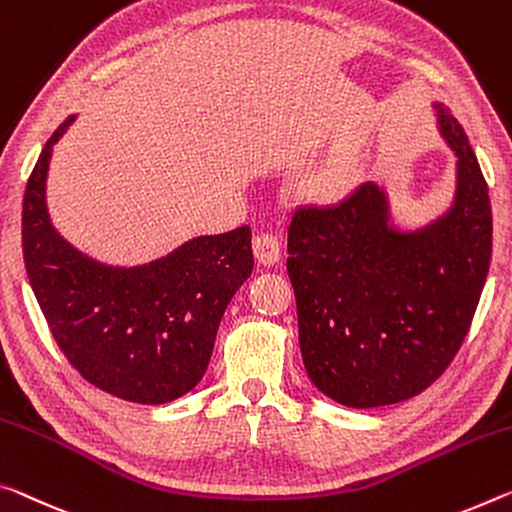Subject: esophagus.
<instances>
[{"mask_svg":"<svg viewBox=\"0 0 512 512\" xmlns=\"http://www.w3.org/2000/svg\"><path fill=\"white\" fill-rule=\"evenodd\" d=\"M253 253L257 257L259 264L264 266H273L280 259V241L275 234L269 232H259L253 239Z\"/></svg>","mask_w":512,"mask_h":512,"instance_id":"1","label":"esophagus"}]
</instances>
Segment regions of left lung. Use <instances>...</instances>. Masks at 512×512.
Returning a JSON list of instances; mask_svg holds the SVG:
<instances>
[{
  "label": "left lung",
  "mask_w": 512,
  "mask_h": 512,
  "mask_svg": "<svg viewBox=\"0 0 512 512\" xmlns=\"http://www.w3.org/2000/svg\"><path fill=\"white\" fill-rule=\"evenodd\" d=\"M456 154L451 205L401 230L383 186L364 182L330 207H298L287 271L298 342L314 387L346 408L412 399L456 358L492 255L488 184L465 129L433 102Z\"/></svg>",
  "instance_id": "obj_1"
}]
</instances>
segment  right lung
I'll return each mask as SVG.
<instances>
[{"instance_id":"add662e5","label":"right lung","mask_w":512,"mask_h":512,"mask_svg":"<svg viewBox=\"0 0 512 512\" xmlns=\"http://www.w3.org/2000/svg\"><path fill=\"white\" fill-rule=\"evenodd\" d=\"M45 143L22 202L24 266L56 344L88 383L118 399L161 405L205 376L216 332L253 273L250 227L202 234L148 264L113 266L77 250L47 212Z\"/></svg>"}]
</instances>
